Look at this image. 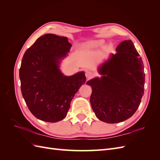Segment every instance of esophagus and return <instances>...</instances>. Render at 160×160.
Listing matches in <instances>:
<instances>
[{
    "mask_svg": "<svg viewBox=\"0 0 160 160\" xmlns=\"http://www.w3.org/2000/svg\"><path fill=\"white\" fill-rule=\"evenodd\" d=\"M85 75H86L87 77H88V78H91V77L94 75V73H93V71H86V72H85Z\"/></svg>",
    "mask_w": 160,
    "mask_h": 160,
    "instance_id": "obj_1",
    "label": "esophagus"
}]
</instances>
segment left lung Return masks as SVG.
I'll return each mask as SVG.
<instances>
[{
    "mask_svg": "<svg viewBox=\"0 0 160 160\" xmlns=\"http://www.w3.org/2000/svg\"><path fill=\"white\" fill-rule=\"evenodd\" d=\"M116 51L101 66L103 76L87 82L92 88L90 102L96 117L108 123L132 117L144 93L143 64L133 42L123 41Z\"/></svg>",
    "mask_w": 160,
    "mask_h": 160,
    "instance_id": "obj_1",
    "label": "left lung"
}]
</instances>
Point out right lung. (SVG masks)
<instances>
[{
	"mask_svg": "<svg viewBox=\"0 0 160 160\" xmlns=\"http://www.w3.org/2000/svg\"><path fill=\"white\" fill-rule=\"evenodd\" d=\"M71 47L67 37L46 34L23 55L19 70L22 95L38 119L55 123L65 118L72 99L85 83L84 72L67 77L59 69V59Z\"/></svg>",
	"mask_w": 160,
	"mask_h": 160,
	"instance_id": "obj_1",
	"label": "right lung"
}]
</instances>
